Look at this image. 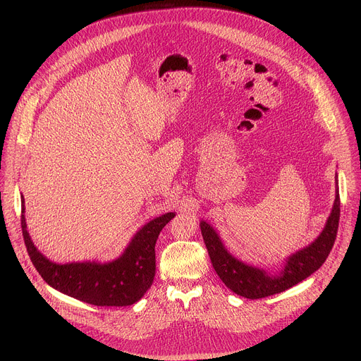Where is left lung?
I'll use <instances>...</instances> for the list:
<instances>
[{"mask_svg":"<svg viewBox=\"0 0 361 361\" xmlns=\"http://www.w3.org/2000/svg\"><path fill=\"white\" fill-rule=\"evenodd\" d=\"M338 220L340 194L337 190L333 210L322 234L310 245L290 255L284 267L276 274H270L263 269H257L237 260L226 250L219 234L210 224L201 221L200 228L212 264L223 283L235 294L255 300L286 291L317 271L334 245Z\"/></svg>","mask_w":361,"mask_h":361,"instance_id":"8db88e82","label":"left lung"}]
</instances>
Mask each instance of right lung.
Listing matches in <instances>:
<instances>
[{"label": "right lung", "instance_id": "right-lung-1", "mask_svg": "<svg viewBox=\"0 0 361 361\" xmlns=\"http://www.w3.org/2000/svg\"><path fill=\"white\" fill-rule=\"evenodd\" d=\"M24 198L21 209V228L30 259L53 288L92 305H131L138 301L152 284L156 276V241L164 226L174 219L167 213L147 223L131 240L120 259L99 263L57 264L35 248L27 231L24 217Z\"/></svg>", "mask_w": 361, "mask_h": 361}]
</instances>
